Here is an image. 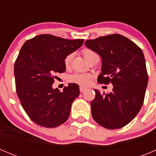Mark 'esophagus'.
Listing matches in <instances>:
<instances>
[{
    "label": "esophagus",
    "mask_w": 156,
    "mask_h": 156,
    "mask_svg": "<svg viewBox=\"0 0 156 156\" xmlns=\"http://www.w3.org/2000/svg\"><path fill=\"white\" fill-rule=\"evenodd\" d=\"M79 90H80V92H81V93H84V91H85L86 90H87V87H83V86H80Z\"/></svg>",
    "instance_id": "34e87169"
}]
</instances>
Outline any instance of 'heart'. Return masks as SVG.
<instances>
[{"mask_svg": "<svg viewBox=\"0 0 156 156\" xmlns=\"http://www.w3.org/2000/svg\"><path fill=\"white\" fill-rule=\"evenodd\" d=\"M82 54L84 57L85 58L86 60L88 62L94 58L95 56H98L97 53L93 50H90V49H84L82 50ZM72 58H73V54L72 53H69L67 55L64 59V66L66 69L70 67L71 64H72ZM90 75H87V74H81V73H75L73 75H71L69 77V81L71 83H75V84H81V85H86L90 82Z\"/></svg>", "mask_w": 156, "mask_h": 156, "instance_id": "1", "label": "heart"}]
</instances>
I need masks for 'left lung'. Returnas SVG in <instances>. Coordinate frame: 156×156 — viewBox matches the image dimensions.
<instances>
[{"label": "left lung", "mask_w": 156, "mask_h": 156, "mask_svg": "<svg viewBox=\"0 0 156 156\" xmlns=\"http://www.w3.org/2000/svg\"><path fill=\"white\" fill-rule=\"evenodd\" d=\"M84 44L101 56L102 72L97 81L113 85L108 94L94 89L95 98L90 102L93 118L110 130L125 127L144 104L148 84L144 53L136 44L119 34L87 40Z\"/></svg>", "instance_id": "8db88e82"}]
</instances>
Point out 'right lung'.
<instances>
[{
	"mask_svg": "<svg viewBox=\"0 0 156 156\" xmlns=\"http://www.w3.org/2000/svg\"><path fill=\"white\" fill-rule=\"evenodd\" d=\"M83 43V39L40 34L22 47L14 64L16 91L23 109L37 125L56 127L69 119L72 103L80 94L79 86L69 84L59 92L52 84L56 73L65 72L66 56Z\"/></svg>",
	"mask_w": 156,
	"mask_h": 156,
	"instance_id": "right-lung-1",
	"label": "right lung"
}]
</instances>
